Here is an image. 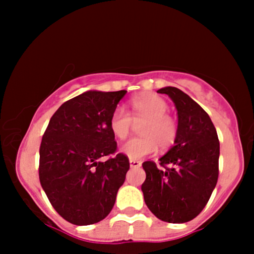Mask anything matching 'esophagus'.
Wrapping results in <instances>:
<instances>
[{
	"instance_id": "obj_1",
	"label": "esophagus",
	"mask_w": 254,
	"mask_h": 254,
	"mask_svg": "<svg viewBox=\"0 0 254 254\" xmlns=\"http://www.w3.org/2000/svg\"><path fill=\"white\" fill-rule=\"evenodd\" d=\"M129 162H130V167H132V168H135V167H140V166H141V161L132 160V158H130Z\"/></svg>"
}]
</instances>
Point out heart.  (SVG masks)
Instances as JSON below:
<instances>
[{
	"instance_id": "b5f03b06",
	"label": "heart",
	"mask_w": 254,
	"mask_h": 254,
	"mask_svg": "<svg viewBox=\"0 0 254 254\" xmlns=\"http://www.w3.org/2000/svg\"><path fill=\"white\" fill-rule=\"evenodd\" d=\"M130 113L117 107L109 118V129L117 139L124 140L129 135L132 123H139L141 135L127 140L122 146L123 153L132 160H140L157 150L171 147L178 135V123L168 113V104L162 97L145 93L130 102Z\"/></svg>"
}]
</instances>
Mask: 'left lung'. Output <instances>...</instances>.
I'll return each instance as SVG.
<instances>
[{
    "label": "left lung",
    "instance_id": "left-lung-1",
    "mask_svg": "<svg viewBox=\"0 0 254 254\" xmlns=\"http://www.w3.org/2000/svg\"><path fill=\"white\" fill-rule=\"evenodd\" d=\"M178 113L175 145L160 158L146 161L143 199L156 217L171 224L188 222L205 207L219 178L220 142L207 113L176 87H165Z\"/></svg>",
    "mask_w": 254,
    "mask_h": 254
}]
</instances>
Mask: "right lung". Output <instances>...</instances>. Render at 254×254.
I'll list each match as a JSON object with an SVG mask.
<instances>
[{"label": "right lung", "mask_w": 254, "mask_h": 254, "mask_svg": "<svg viewBox=\"0 0 254 254\" xmlns=\"http://www.w3.org/2000/svg\"><path fill=\"white\" fill-rule=\"evenodd\" d=\"M127 91H88L51 117L39 150V179L58 214L86 226L108 216L129 171L109 118ZM107 157L106 161L101 158Z\"/></svg>", "instance_id": "obj_1"}]
</instances>
